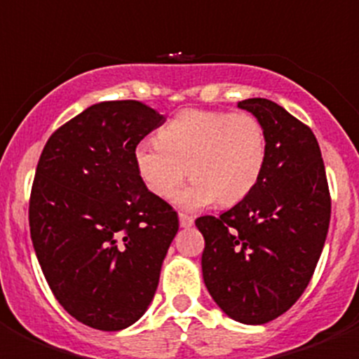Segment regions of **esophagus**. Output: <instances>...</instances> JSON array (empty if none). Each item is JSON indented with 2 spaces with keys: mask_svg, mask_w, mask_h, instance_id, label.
Here are the masks:
<instances>
[{
  "mask_svg": "<svg viewBox=\"0 0 359 359\" xmlns=\"http://www.w3.org/2000/svg\"><path fill=\"white\" fill-rule=\"evenodd\" d=\"M194 224V217L189 214H180V226L182 228H190Z\"/></svg>",
  "mask_w": 359,
  "mask_h": 359,
  "instance_id": "1",
  "label": "esophagus"
}]
</instances>
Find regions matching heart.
I'll return each mask as SVG.
<instances>
[{"label": "heart", "mask_w": 359, "mask_h": 359, "mask_svg": "<svg viewBox=\"0 0 359 359\" xmlns=\"http://www.w3.org/2000/svg\"><path fill=\"white\" fill-rule=\"evenodd\" d=\"M135 165L152 194L170 198L187 174L194 177L174 201L187 210L231 207L257 187L268 160L262 123L250 113L185 109L135 147Z\"/></svg>", "instance_id": "obj_1"}]
</instances>
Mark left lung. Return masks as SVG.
Returning a JSON list of instances; mask_svg holds the SVG:
<instances>
[{
  "mask_svg": "<svg viewBox=\"0 0 359 359\" xmlns=\"http://www.w3.org/2000/svg\"><path fill=\"white\" fill-rule=\"evenodd\" d=\"M237 107L262 123L268 160L255 189L219 217L203 215V280L224 315L246 325L286 313L322 255L331 198L322 152L300 120L268 98Z\"/></svg>",
  "mask_w": 359,
  "mask_h": 359,
  "instance_id": "left-lung-1",
  "label": "left lung"
}]
</instances>
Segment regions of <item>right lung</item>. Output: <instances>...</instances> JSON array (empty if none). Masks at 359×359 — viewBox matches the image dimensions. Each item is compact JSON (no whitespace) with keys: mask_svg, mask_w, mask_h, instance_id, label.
<instances>
[{"mask_svg":"<svg viewBox=\"0 0 359 359\" xmlns=\"http://www.w3.org/2000/svg\"><path fill=\"white\" fill-rule=\"evenodd\" d=\"M163 122L138 100L98 102L41 152L32 243L59 304L93 329L122 331L144 316L177 233V214L149 192L133 158Z\"/></svg>","mask_w":359,"mask_h":359,"instance_id":"1","label":"right lung"}]
</instances>
